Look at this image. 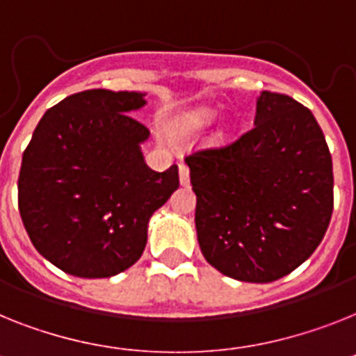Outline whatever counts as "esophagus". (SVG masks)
Returning a JSON list of instances; mask_svg holds the SVG:
<instances>
[{
    "mask_svg": "<svg viewBox=\"0 0 356 356\" xmlns=\"http://www.w3.org/2000/svg\"><path fill=\"white\" fill-rule=\"evenodd\" d=\"M179 181L183 186L190 183V170H188L186 164H179Z\"/></svg>",
    "mask_w": 356,
    "mask_h": 356,
    "instance_id": "34e87169",
    "label": "esophagus"
}]
</instances>
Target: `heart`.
<instances>
[{
    "instance_id": "b5f03b06",
    "label": "heart",
    "mask_w": 356,
    "mask_h": 356,
    "mask_svg": "<svg viewBox=\"0 0 356 356\" xmlns=\"http://www.w3.org/2000/svg\"><path fill=\"white\" fill-rule=\"evenodd\" d=\"M217 115L219 112L215 108H208V106L190 110V112L181 113L179 118L173 119L170 128L177 136H193V134H201L206 128H210L217 121Z\"/></svg>"
}]
</instances>
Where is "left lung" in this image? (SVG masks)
Instances as JSON below:
<instances>
[{
    "label": "left lung",
    "instance_id": "1",
    "mask_svg": "<svg viewBox=\"0 0 356 356\" xmlns=\"http://www.w3.org/2000/svg\"><path fill=\"white\" fill-rule=\"evenodd\" d=\"M255 127L186 157L204 259L226 277L273 282L307 261L333 213V163L313 113L261 92Z\"/></svg>",
    "mask_w": 356,
    "mask_h": 356
}]
</instances>
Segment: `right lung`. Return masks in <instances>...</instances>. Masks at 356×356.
I'll list each match as a JSON object with an SVG mask.
<instances>
[{
  "label": "right lung",
  "instance_id": "right-lung-1",
  "mask_svg": "<svg viewBox=\"0 0 356 356\" xmlns=\"http://www.w3.org/2000/svg\"><path fill=\"white\" fill-rule=\"evenodd\" d=\"M145 92L94 88L44 112L23 154L17 195L32 244L65 273L106 279L139 261L152 215L179 188V170L155 172L150 132L130 113Z\"/></svg>",
  "mask_w": 356,
  "mask_h": 356
}]
</instances>
